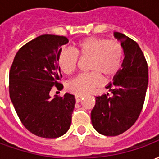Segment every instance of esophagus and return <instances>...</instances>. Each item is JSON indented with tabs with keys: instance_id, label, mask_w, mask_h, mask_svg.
<instances>
[{
	"instance_id": "obj_1",
	"label": "esophagus",
	"mask_w": 159,
	"mask_h": 159,
	"mask_svg": "<svg viewBox=\"0 0 159 159\" xmlns=\"http://www.w3.org/2000/svg\"><path fill=\"white\" fill-rule=\"evenodd\" d=\"M83 97H84L83 95H78V94L76 95V96H75V99H76V103H79L80 101L83 99Z\"/></svg>"
}]
</instances>
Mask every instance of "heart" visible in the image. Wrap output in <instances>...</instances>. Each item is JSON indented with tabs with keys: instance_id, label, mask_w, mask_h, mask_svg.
<instances>
[{
	"instance_id": "heart-1",
	"label": "heart",
	"mask_w": 159,
	"mask_h": 159,
	"mask_svg": "<svg viewBox=\"0 0 159 159\" xmlns=\"http://www.w3.org/2000/svg\"><path fill=\"white\" fill-rule=\"evenodd\" d=\"M75 52L63 50L58 57V66L66 75L72 74L76 68L78 57L89 59V70L91 72L76 76L68 83L70 92L78 95L91 92L101 85V77L110 81L117 76L122 68L123 48L117 41L106 38L88 37L76 42Z\"/></svg>"
}]
</instances>
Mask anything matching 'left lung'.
I'll return each mask as SVG.
<instances>
[{
    "label": "left lung",
    "mask_w": 159,
    "mask_h": 159,
    "mask_svg": "<svg viewBox=\"0 0 159 159\" xmlns=\"http://www.w3.org/2000/svg\"><path fill=\"white\" fill-rule=\"evenodd\" d=\"M114 37L123 46L122 69L106 87L112 95L97 96L91 111L94 129L107 136L121 134L136 122L148 85V66L139 45L120 32H114Z\"/></svg>",
    "instance_id": "obj_1"
}]
</instances>
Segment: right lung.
Listing matches in <instances>:
<instances>
[{
    "mask_svg": "<svg viewBox=\"0 0 159 159\" xmlns=\"http://www.w3.org/2000/svg\"><path fill=\"white\" fill-rule=\"evenodd\" d=\"M66 36L42 35L27 42L16 53L9 72V94L21 123L30 133L42 138H57L68 131L75 107V97H63L50 91L62 75L58 66Z\"/></svg>",
    "mask_w": 159,
    "mask_h": 159,
    "instance_id": "obj_1",
    "label": "right lung"
}]
</instances>
